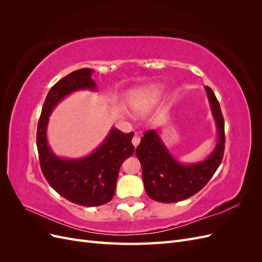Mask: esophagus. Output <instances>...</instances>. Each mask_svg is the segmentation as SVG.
Here are the masks:
<instances>
[{
    "instance_id": "34e87169",
    "label": "esophagus",
    "mask_w": 262,
    "mask_h": 262,
    "mask_svg": "<svg viewBox=\"0 0 262 262\" xmlns=\"http://www.w3.org/2000/svg\"><path fill=\"white\" fill-rule=\"evenodd\" d=\"M140 141H141V138L138 136V134H136L132 139V144L134 145V147H137L140 144Z\"/></svg>"
}]
</instances>
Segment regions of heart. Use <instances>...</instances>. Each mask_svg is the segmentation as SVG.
Returning <instances> with one entry per match:
<instances>
[{
  "label": "heart",
  "instance_id": "obj_1",
  "mask_svg": "<svg viewBox=\"0 0 262 262\" xmlns=\"http://www.w3.org/2000/svg\"><path fill=\"white\" fill-rule=\"evenodd\" d=\"M161 93L162 89L158 86H149L133 93L129 99L132 110L138 115L146 113L156 104Z\"/></svg>",
  "mask_w": 262,
  "mask_h": 262
}]
</instances>
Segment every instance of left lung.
Segmentation results:
<instances>
[{
  "mask_svg": "<svg viewBox=\"0 0 262 262\" xmlns=\"http://www.w3.org/2000/svg\"><path fill=\"white\" fill-rule=\"evenodd\" d=\"M205 92L217 129V143L204 161L179 163L155 130H148L141 139L136 154L142 166V178L147 195L155 201L172 203L192 196L208 184L224 155V119L219 101L210 87Z\"/></svg>",
  "mask_w": 262,
  "mask_h": 262,
  "instance_id": "8db88e82",
  "label": "left lung"
}]
</instances>
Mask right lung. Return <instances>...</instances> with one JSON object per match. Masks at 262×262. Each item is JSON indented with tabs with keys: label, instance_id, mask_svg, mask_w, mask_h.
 Masks as SVG:
<instances>
[{
	"label": "right lung",
	"instance_id": "obj_1",
	"mask_svg": "<svg viewBox=\"0 0 262 262\" xmlns=\"http://www.w3.org/2000/svg\"><path fill=\"white\" fill-rule=\"evenodd\" d=\"M92 69H81L55 83L42 106L37 128V148L42 173L49 185L67 200L83 207H98L113 199L121 164L134 152L133 132L113 128L93 153L82 158H61L47 141V126L52 110L71 93L96 91Z\"/></svg>",
	"mask_w": 262,
	"mask_h": 262
}]
</instances>
